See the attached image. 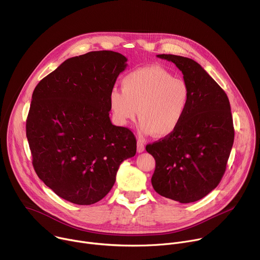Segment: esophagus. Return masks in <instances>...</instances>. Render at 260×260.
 Returning <instances> with one entry per match:
<instances>
[{
  "instance_id": "esophagus-1",
  "label": "esophagus",
  "mask_w": 260,
  "mask_h": 260,
  "mask_svg": "<svg viewBox=\"0 0 260 260\" xmlns=\"http://www.w3.org/2000/svg\"><path fill=\"white\" fill-rule=\"evenodd\" d=\"M144 150H145L144 143H143L141 140H138V142H137V151H138L139 153H142Z\"/></svg>"
}]
</instances>
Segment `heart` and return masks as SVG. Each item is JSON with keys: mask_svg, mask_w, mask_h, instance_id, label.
<instances>
[{"mask_svg": "<svg viewBox=\"0 0 260 260\" xmlns=\"http://www.w3.org/2000/svg\"><path fill=\"white\" fill-rule=\"evenodd\" d=\"M190 100L187 83L175 78L158 66L129 72L121 81V90L109 93V106L119 125H127L138 115L143 134L165 138L172 135L186 115Z\"/></svg>", "mask_w": 260, "mask_h": 260, "instance_id": "heart-1", "label": "heart"}]
</instances>
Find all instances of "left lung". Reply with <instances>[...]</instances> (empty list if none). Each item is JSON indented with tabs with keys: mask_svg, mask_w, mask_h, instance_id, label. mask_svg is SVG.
<instances>
[{
	"mask_svg": "<svg viewBox=\"0 0 260 260\" xmlns=\"http://www.w3.org/2000/svg\"><path fill=\"white\" fill-rule=\"evenodd\" d=\"M176 64L190 91L186 115L169 137L146 146L155 159L154 190L182 204L197 202L224 175L235 131L231 104L224 90L191 58L158 54Z\"/></svg>",
	"mask_w": 260,
	"mask_h": 260,
	"instance_id": "left-lung-1",
	"label": "left lung"
}]
</instances>
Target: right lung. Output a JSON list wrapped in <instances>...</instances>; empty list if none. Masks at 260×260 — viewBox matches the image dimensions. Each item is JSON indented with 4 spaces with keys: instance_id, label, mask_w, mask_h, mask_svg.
<instances>
[{
    "instance_id": "obj_1",
    "label": "right lung",
    "mask_w": 260,
    "mask_h": 260,
    "mask_svg": "<svg viewBox=\"0 0 260 260\" xmlns=\"http://www.w3.org/2000/svg\"><path fill=\"white\" fill-rule=\"evenodd\" d=\"M127 58L91 51L64 60L36 86L26 138L38 177L59 198L92 205L113 187L137 141L109 117V93Z\"/></svg>"
}]
</instances>
